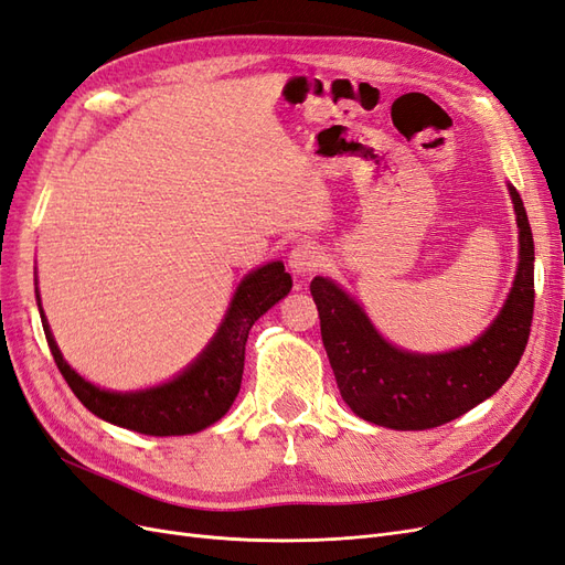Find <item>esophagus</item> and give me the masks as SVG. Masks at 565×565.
Segmentation results:
<instances>
[{"mask_svg":"<svg viewBox=\"0 0 565 565\" xmlns=\"http://www.w3.org/2000/svg\"><path fill=\"white\" fill-rule=\"evenodd\" d=\"M287 262L297 276H309V273L322 266V252L316 243H299L292 247V252H289Z\"/></svg>","mask_w":565,"mask_h":565,"instance_id":"obj_1","label":"esophagus"}]
</instances>
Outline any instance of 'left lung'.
I'll list each match as a JSON object with an SVG mask.
<instances>
[{
  "label": "left lung",
  "instance_id": "obj_1",
  "mask_svg": "<svg viewBox=\"0 0 565 565\" xmlns=\"http://www.w3.org/2000/svg\"><path fill=\"white\" fill-rule=\"evenodd\" d=\"M519 224V270L500 316L471 347L438 355L405 353L380 337L347 292L313 278L320 334L341 398L358 417L398 431L448 424L490 398L516 370L535 311V245L523 200L509 185Z\"/></svg>",
  "mask_w": 565,
  "mask_h": 565
}]
</instances>
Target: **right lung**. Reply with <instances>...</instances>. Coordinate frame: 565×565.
<instances>
[{
	"label": "right lung",
	"mask_w": 565,
	"mask_h": 565,
	"mask_svg": "<svg viewBox=\"0 0 565 565\" xmlns=\"http://www.w3.org/2000/svg\"><path fill=\"white\" fill-rule=\"evenodd\" d=\"M289 289H292V276L285 273L280 262H270L249 273L241 287H237L226 320L221 322L216 337L202 351L198 361L183 374H179L174 382L139 393H115L84 382L63 361L42 309L40 316L51 355H54L63 380L73 388L84 407L92 409L96 417L125 426V429L131 431L148 436H183L207 429L210 424L218 422L228 413L237 391H241L245 344L252 324L273 303H278Z\"/></svg>",
	"instance_id": "add662e5"
}]
</instances>
